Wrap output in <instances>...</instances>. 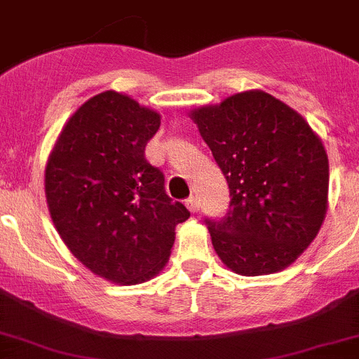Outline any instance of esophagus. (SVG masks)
<instances>
[{"label": "esophagus", "mask_w": 359, "mask_h": 359, "mask_svg": "<svg viewBox=\"0 0 359 359\" xmlns=\"http://www.w3.org/2000/svg\"><path fill=\"white\" fill-rule=\"evenodd\" d=\"M185 205H187V208L190 210V212H197V210H199V199H197L196 196H190L189 199H185Z\"/></svg>", "instance_id": "1"}]
</instances>
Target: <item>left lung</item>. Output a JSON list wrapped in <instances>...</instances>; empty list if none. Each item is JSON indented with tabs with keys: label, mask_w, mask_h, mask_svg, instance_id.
I'll list each match as a JSON object with an SVG mask.
<instances>
[{
	"label": "left lung",
	"mask_w": 359,
	"mask_h": 359,
	"mask_svg": "<svg viewBox=\"0 0 359 359\" xmlns=\"http://www.w3.org/2000/svg\"><path fill=\"white\" fill-rule=\"evenodd\" d=\"M192 119L229 187L226 215L205 219L217 255L242 276L283 271L317 236L327 210L320 139L297 111L259 90L197 108Z\"/></svg>",
	"instance_id": "8db88e82"
}]
</instances>
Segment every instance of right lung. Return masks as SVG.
<instances>
[{
    "label": "right lung",
    "instance_id": "obj_1",
    "mask_svg": "<svg viewBox=\"0 0 359 359\" xmlns=\"http://www.w3.org/2000/svg\"><path fill=\"white\" fill-rule=\"evenodd\" d=\"M160 115L107 90L81 104L46 167V199L69 251L94 274L137 285L162 271L190 212L146 160Z\"/></svg>",
    "mask_w": 359,
    "mask_h": 359
}]
</instances>
